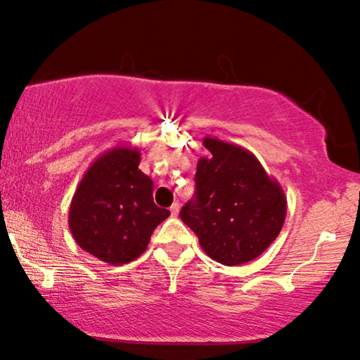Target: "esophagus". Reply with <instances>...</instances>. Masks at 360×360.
Here are the masks:
<instances>
[{"label":"esophagus","mask_w":360,"mask_h":360,"mask_svg":"<svg viewBox=\"0 0 360 360\" xmlns=\"http://www.w3.org/2000/svg\"><path fill=\"white\" fill-rule=\"evenodd\" d=\"M169 212H171V214H173V217H178V213H179V203L174 202L173 205H171Z\"/></svg>","instance_id":"esophagus-1"}]
</instances>
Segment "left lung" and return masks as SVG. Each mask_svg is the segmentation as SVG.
Instances as JSON below:
<instances>
[{
    "mask_svg": "<svg viewBox=\"0 0 360 360\" xmlns=\"http://www.w3.org/2000/svg\"><path fill=\"white\" fill-rule=\"evenodd\" d=\"M202 143L208 155L198 160L195 198L182 207L181 219L210 259L244 265L278 238L286 218V195L248 148L210 136Z\"/></svg>",
    "mask_w": 360,
    "mask_h": 360,
    "instance_id": "8db88e82",
    "label": "left lung"
}]
</instances>
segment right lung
<instances>
[{"label": "right lung", "mask_w": 360, "mask_h": 360, "mask_svg": "<svg viewBox=\"0 0 360 360\" xmlns=\"http://www.w3.org/2000/svg\"><path fill=\"white\" fill-rule=\"evenodd\" d=\"M141 150L117 146L89 166L69 207V229L80 249L110 265L143 254L169 210L153 202V182L139 169Z\"/></svg>", "instance_id": "obj_1"}]
</instances>
